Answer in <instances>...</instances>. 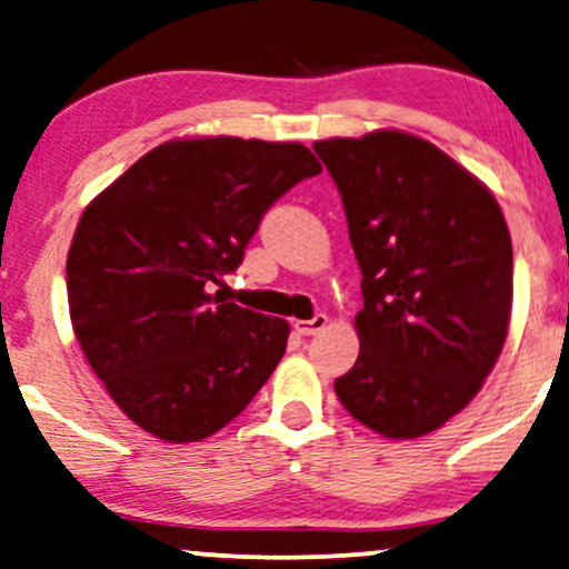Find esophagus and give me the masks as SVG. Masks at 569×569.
<instances>
[{
    "label": "esophagus",
    "mask_w": 569,
    "mask_h": 569,
    "mask_svg": "<svg viewBox=\"0 0 569 569\" xmlns=\"http://www.w3.org/2000/svg\"><path fill=\"white\" fill-rule=\"evenodd\" d=\"M329 323V319L323 313H319V316H313V319H298L292 323V329L298 331L300 337H311V335H319V331L327 327Z\"/></svg>",
    "instance_id": "obj_1"
}]
</instances>
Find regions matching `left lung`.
I'll return each mask as SVG.
<instances>
[{"instance_id":"left-lung-1","label":"left lung","mask_w":569,"mask_h":569,"mask_svg":"<svg viewBox=\"0 0 569 569\" xmlns=\"http://www.w3.org/2000/svg\"><path fill=\"white\" fill-rule=\"evenodd\" d=\"M360 267V352L335 381L345 410L387 439H418L483 387L512 311V240L497 198L402 130L316 140Z\"/></svg>"}]
</instances>
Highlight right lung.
Here are the masks:
<instances>
[{"label":"right lung","instance_id":"right-lung-1","mask_svg":"<svg viewBox=\"0 0 569 569\" xmlns=\"http://www.w3.org/2000/svg\"><path fill=\"white\" fill-rule=\"evenodd\" d=\"M319 172L302 143L177 138L86 206L68 253L72 331L132 423L201 441L274 373L290 323L209 287L240 267L269 206Z\"/></svg>","mask_w":569,"mask_h":569}]
</instances>
